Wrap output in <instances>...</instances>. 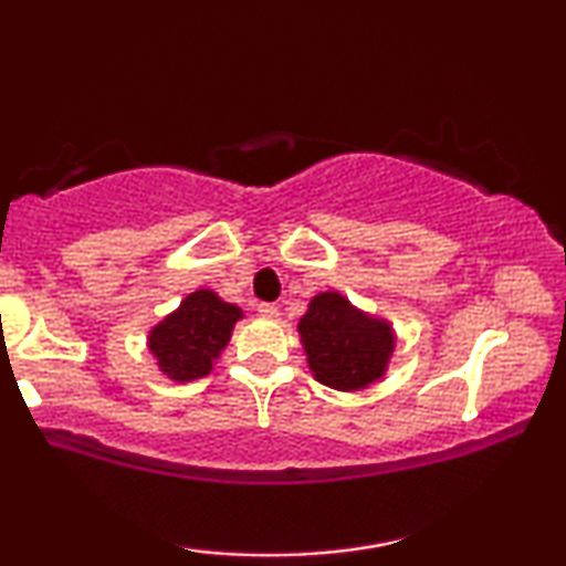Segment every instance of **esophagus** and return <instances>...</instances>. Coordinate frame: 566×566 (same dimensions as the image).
I'll return each instance as SVG.
<instances>
[{"label": "esophagus", "instance_id": "1", "mask_svg": "<svg viewBox=\"0 0 566 566\" xmlns=\"http://www.w3.org/2000/svg\"><path fill=\"white\" fill-rule=\"evenodd\" d=\"M258 312L262 319H277V316H281V308H277L275 304H260Z\"/></svg>", "mask_w": 566, "mask_h": 566}]
</instances>
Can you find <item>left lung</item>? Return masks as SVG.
Masks as SVG:
<instances>
[{
	"label": "left lung",
	"instance_id": "left-lung-1",
	"mask_svg": "<svg viewBox=\"0 0 566 566\" xmlns=\"http://www.w3.org/2000/svg\"><path fill=\"white\" fill-rule=\"evenodd\" d=\"M298 335L316 381L337 391H360L384 378L397 347L389 322L360 312L337 291L308 301Z\"/></svg>",
	"mask_w": 566,
	"mask_h": 566
}]
</instances>
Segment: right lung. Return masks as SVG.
<instances>
[{
    "label": "right lung",
    "mask_w": 566,
    "mask_h": 566,
    "mask_svg": "<svg viewBox=\"0 0 566 566\" xmlns=\"http://www.w3.org/2000/svg\"><path fill=\"white\" fill-rule=\"evenodd\" d=\"M242 308L227 304L211 289H198L182 304L154 324L146 345L161 374L172 381L188 384L213 370V363L229 345Z\"/></svg>",
    "instance_id": "obj_1"
}]
</instances>
